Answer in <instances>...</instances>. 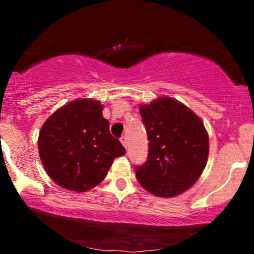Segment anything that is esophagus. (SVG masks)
Segmentation results:
<instances>
[{"instance_id": "obj_1", "label": "esophagus", "mask_w": 254, "mask_h": 254, "mask_svg": "<svg viewBox=\"0 0 254 254\" xmlns=\"http://www.w3.org/2000/svg\"><path fill=\"white\" fill-rule=\"evenodd\" d=\"M121 142H122V144L124 145L125 148H127V137L125 136V135H123L121 137Z\"/></svg>"}]
</instances>
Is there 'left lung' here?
<instances>
[{
    "label": "left lung",
    "mask_w": 254,
    "mask_h": 254,
    "mask_svg": "<svg viewBox=\"0 0 254 254\" xmlns=\"http://www.w3.org/2000/svg\"><path fill=\"white\" fill-rule=\"evenodd\" d=\"M148 136V157L136 166L138 183L150 193L170 198L197 182L206 165L209 138L203 122L185 105L159 98L139 109Z\"/></svg>",
    "instance_id": "1"
}]
</instances>
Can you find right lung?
Masks as SVG:
<instances>
[{"label":"right lung","instance_id":"add662e5","mask_svg":"<svg viewBox=\"0 0 254 254\" xmlns=\"http://www.w3.org/2000/svg\"><path fill=\"white\" fill-rule=\"evenodd\" d=\"M99 101L81 99L64 105L44 123L39 156L49 177L66 190L84 192L101 183L116 157L127 153L111 135Z\"/></svg>","mask_w":254,"mask_h":254}]
</instances>
